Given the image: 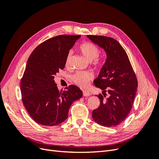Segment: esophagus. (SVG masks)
Here are the masks:
<instances>
[{"mask_svg":"<svg viewBox=\"0 0 159 159\" xmlns=\"http://www.w3.org/2000/svg\"><path fill=\"white\" fill-rule=\"evenodd\" d=\"M83 95L84 97H88V96H89L91 95V93L89 91L84 90V91H83Z\"/></svg>","mask_w":159,"mask_h":159,"instance_id":"1","label":"esophagus"}]
</instances>
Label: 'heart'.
<instances>
[{
    "instance_id": "obj_1",
    "label": "heart",
    "mask_w": 159,
    "mask_h": 159,
    "mask_svg": "<svg viewBox=\"0 0 159 159\" xmlns=\"http://www.w3.org/2000/svg\"><path fill=\"white\" fill-rule=\"evenodd\" d=\"M81 54L88 61H91V64L95 68H99L102 66L103 62L102 59L98 58L100 50L99 48L91 42H84L80 46ZM71 52L67 54L65 64L68 66L70 62ZM93 75L89 71H78L71 76L73 82L81 88H85L88 85L89 81L92 80Z\"/></svg>"
}]
</instances>
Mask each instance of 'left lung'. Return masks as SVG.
<instances>
[{"label": "left lung", "mask_w": 159, "mask_h": 159, "mask_svg": "<svg viewBox=\"0 0 159 159\" xmlns=\"http://www.w3.org/2000/svg\"><path fill=\"white\" fill-rule=\"evenodd\" d=\"M104 50L107 58L93 83L102 90L98 97L100 105L92 112V118L100 125L112 127L126 119L131 111L138 86L135 74L126 52L112 38L88 35Z\"/></svg>", "instance_id": "obj_1"}]
</instances>
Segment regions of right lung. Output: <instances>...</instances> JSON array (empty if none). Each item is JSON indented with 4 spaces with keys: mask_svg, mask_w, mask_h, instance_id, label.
Returning a JSON list of instances; mask_svg holds the SVG:
<instances>
[{
    "mask_svg": "<svg viewBox=\"0 0 159 159\" xmlns=\"http://www.w3.org/2000/svg\"><path fill=\"white\" fill-rule=\"evenodd\" d=\"M80 35H60L42 42L28 58L20 84L22 100L30 116L37 123L54 126L68 117L69 109L83 92L71 85L59 91L54 76L65 68L67 54Z\"/></svg>",
    "mask_w": 159,
    "mask_h": 159,
    "instance_id": "right-lung-1",
    "label": "right lung"
}]
</instances>
